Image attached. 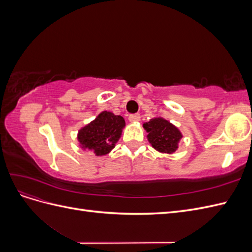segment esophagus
I'll use <instances>...</instances> for the list:
<instances>
[{
  "mask_svg": "<svg viewBox=\"0 0 252 252\" xmlns=\"http://www.w3.org/2000/svg\"><path fill=\"white\" fill-rule=\"evenodd\" d=\"M129 121L130 122H139L140 120H141V116H140V113H133V114H130V116H129Z\"/></svg>",
  "mask_w": 252,
  "mask_h": 252,
  "instance_id": "esophagus-1",
  "label": "esophagus"
}]
</instances>
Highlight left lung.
<instances>
[{
    "label": "left lung",
    "instance_id": "1",
    "mask_svg": "<svg viewBox=\"0 0 252 252\" xmlns=\"http://www.w3.org/2000/svg\"><path fill=\"white\" fill-rule=\"evenodd\" d=\"M143 126L148 132L147 138L152 147L166 154H172L177 150L182 134L179 129L170 124L168 121L162 118H156L151 119L147 123H144Z\"/></svg>",
    "mask_w": 252,
    "mask_h": 252
}]
</instances>
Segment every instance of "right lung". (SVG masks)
<instances>
[{
    "label": "right lung",
    "instance_id": "obj_1",
    "mask_svg": "<svg viewBox=\"0 0 252 252\" xmlns=\"http://www.w3.org/2000/svg\"><path fill=\"white\" fill-rule=\"evenodd\" d=\"M124 126L125 121L121 116L103 111L94 122L81 129L78 139L83 148L93 150L96 156L107 155L119 141Z\"/></svg>",
    "mask_w": 252,
    "mask_h": 252
}]
</instances>
